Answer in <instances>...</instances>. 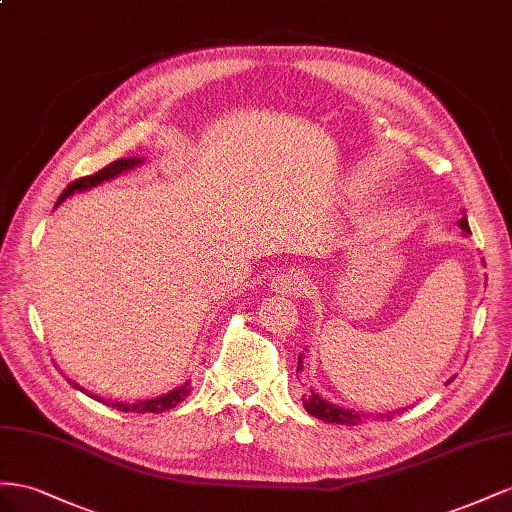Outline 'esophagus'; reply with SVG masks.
I'll list each match as a JSON object with an SVG mask.
<instances>
[{
  "label": "esophagus",
  "mask_w": 512,
  "mask_h": 512,
  "mask_svg": "<svg viewBox=\"0 0 512 512\" xmlns=\"http://www.w3.org/2000/svg\"><path fill=\"white\" fill-rule=\"evenodd\" d=\"M272 287L281 294H298L306 287V274L302 270H287L276 274L272 279Z\"/></svg>",
  "instance_id": "esophagus-1"
}]
</instances>
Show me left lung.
<instances>
[{"instance_id": "obj_1", "label": "left lung", "mask_w": 512, "mask_h": 512, "mask_svg": "<svg viewBox=\"0 0 512 512\" xmlns=\"http://www.w3.org/2000/svg\"><path fill=\"white\" fill-rule=\"evenodd\" d=\"M459 227L470 233V225H467V216H463L459 221ZM298 371H302V354L298 356ZM304 410L309 412L311 416L319 418V420H326V422H337V425H347V427H354L362 420L360 414H356L354 410H343V407L332 405L328 401H324L317 394H309V397H304ZM394 414H401V412H392L386 418L390 420Z\"/></svg>"}]
</instances>
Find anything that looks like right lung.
I'll return each instance as SVG.
<instances>
[{
  "label": "right lung",
  "mask_w": 512,
  "mask_h": 512,
  "mask_svg": "<svg viewBox=\"0 0 512 512\" xmlns=\"http://www.w3.org/2000/svg\"><path fill=\"white\" fill-rule=\"evenodd\" d=\"M139 163H141V158H118V160H113V163H109L107 167H102L100 171H96V173H92V175H83V178H79V180H75V182H70V184L64 188V193L60 195V199H57V206H60V203H62L68 195L75 193V191H85V188H92V186H96V184H100V182L111 180V178H115V175H120L122 171L130 169V167H135V165H139ZM75 388H79V386L75 384ZM79 390H83V388H79ZM191 392H193V386H191V382H186V384H182L180 388H175V390L163 394V397L148 399V401H139V403H118V401H105V399H98V401L109 405V407H115V410H120V412H135V414L154 412V414H160V412L173 410V407L178 405V403H182Z\"/></svg>",
  "instance_id": "add662e5"
}]
</instances>
